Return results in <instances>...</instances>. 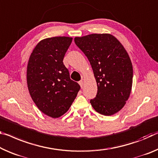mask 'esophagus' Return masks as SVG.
<instances>
[{
	"instance_id": "esophagus-1",
	"label": "esophagus",
	"mask_w": 158,
	"mask_h": 158,
	"mask_svg": "<svg viewBox=\"0 0 158 158\" xmlns=\"http://www.w3.org/2000/svg\"><path fill=\"white\" fill-rule=\"evenodd\" d=\"M79 85H80V86L81 87H83V86H84V81H83V80H81V81H79Z\"/></svg>"
}]
</instances>
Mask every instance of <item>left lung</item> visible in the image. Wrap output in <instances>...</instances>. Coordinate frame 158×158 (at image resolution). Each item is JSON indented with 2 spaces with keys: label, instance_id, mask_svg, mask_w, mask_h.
<instances>
[{
  "label": "left lung",
  "instance_id": "obj_1",
  "mask_svg": "<svg viewBox=\"0 0 158 158\" xmlns=\"http://www.w3.org/2000/svg\"><path fill=\"white\" fill-rule=\"evenodd\" d=\"M74 42L87 57L96 79V97L90 101L98 113L110 116L126 104L131 94L133 67L122 44L110 34L75 37Z\"/></svg>",
  "mask_w": 158,
  "mask_h": 158
}]
</instances>
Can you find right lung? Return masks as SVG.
<instances>
[{
  "mask_svg": "<svg viewBox=\"0 0 158 158\" xmlns=\"http://www.w3.org/2000/svg\"><path fill=\"white\" fill-rule=\"evenodd\" d=\"M72 38L56 36L39 41L29 57L27 68L29 92L37 107L52 118L69 109L80 89L70 79L63 58Z\"/></svg>",
  "mask_w": 158,
  "mask_h": 158,
  "instance_id": "right-lung-1",
  "label": "right lung"
}]
</instances>
